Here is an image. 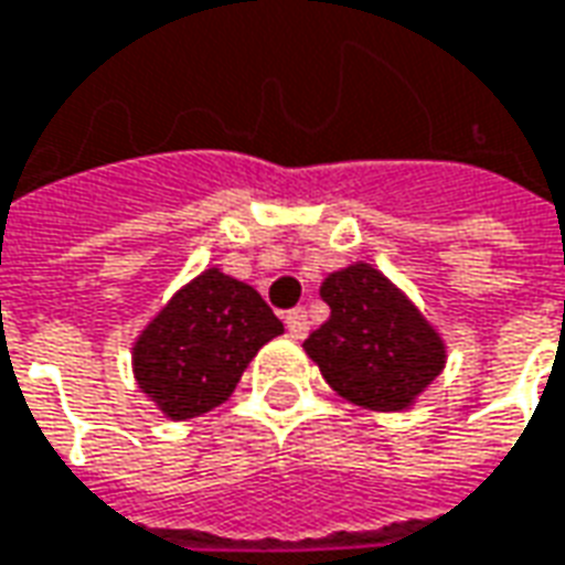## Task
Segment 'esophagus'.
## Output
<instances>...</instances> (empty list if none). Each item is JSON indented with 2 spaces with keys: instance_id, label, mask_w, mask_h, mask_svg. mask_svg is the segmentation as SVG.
Segmentation results:
<instances>
[{
  "instance_id": "34e87169",
  "label": "esophagus",
  "mask_w": 565,
  "mask_h": 565,
  "mask_svg": "<svg viewBox=\"0 0 565 565\" xmlns=\"http://www.w3.org/2000/svg\"><path fill=\"white\" fill-rule=\"evenodd\" d=\"M284 323H287L290 337H296V339L309 337L311 321H309V311H306V309H290L287 315H284Z\"/></svg>"
}]
</instances>
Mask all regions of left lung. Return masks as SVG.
<instances>
[{"label": "left lung", "instance_id": "obj_1", "mask_svg": "<svg viewBox=\"0 0 565 565\" xmlns=\"http://www.w3.org/2000/svg\"><path fill=\"white\" fill-rule=\"evenodd\" d=\"M330 318L306 339L323 379L370 409H404L444 370V342L373 266H349L321 284Z\"/></svg>", "mask_w": 565, "mask_h": 565}]
</instances>
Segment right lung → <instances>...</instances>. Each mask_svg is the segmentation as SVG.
<instances>
[{
    "label": "right lung",
    "instance_id": "1",
    "mask_svg": "<svg viewBox=\"0 0 565 565\" xmlns=\"http://www.w3.org/2000/svg\"><path fill=\"white\" fill-rule=\"evenodd\" d=\"M278 333L284 323L250 284L207 269L137 339L134 376L171 419H192L223 404Z\"/></svg>",
    "mask_w": 565,
    "mask_h": 565
}]
</instances>
